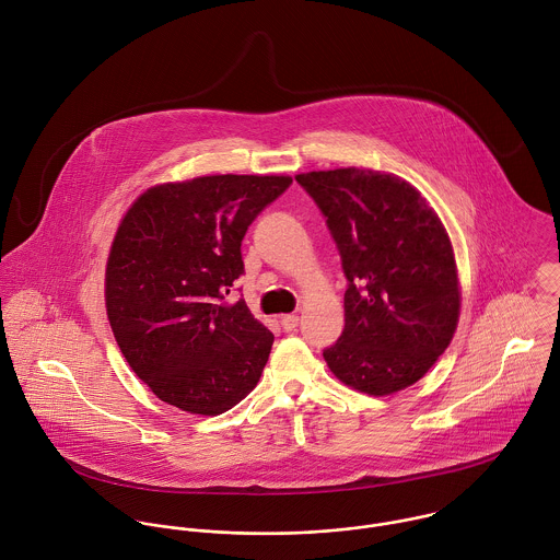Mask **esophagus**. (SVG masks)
Returning a JSON list of instances; mask_svg holds the SVG:
<instances>
[{"instance_id": "obj_1", "label": "esophagus", "mask_w": 560, "mask_h": 560, "mask_svg": "<svg viewBox=\"0 0 560 560\" xmlns=\"http://www.w3.org/2000/svg\"><path fill=\"white\" fill-rule=\"evenodd\" d=\"M281 327H283L285 331H296V327H299V316H296V314L283 316V318H281Z\"/></svg>"}]
</instances>
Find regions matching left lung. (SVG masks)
<instances>
[{"mask_svg": "<svg viewBox=\"0 0 560 560\" xmlns=\"http://www.w3.org/2000/svg\"><path fill=\"white\" fill-rule=\"evenodd\" d=\"M348 279L343 331L325 348L341 383L387 396L420 381L456 331L460 292L446 226L402 177L370 168L296 175Z\"/></svg>", "mask_w": 560, "mask_h": 560, "instance_id": "8db88e82", "label": "left lung"}]
</instances>
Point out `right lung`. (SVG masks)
I'll return each mask as SVG.
<instances>
[{
  "label": "right lung",
  "mask_w": 560,
  "mask_h": 560,
  "mask_svg": "<svg viewBox=\"0 0 560 560\" xmlns=\"http://www.w3.org/2000/svg\"><path fill=\"white\" fill-rule=\"evenodd\" d=\"M292 184L210 175L142 192L114 235L106 307L129 368L164 402L219 416L257 385L275 336L240 299L242 237Z\"/></svg>",
  "instance_id": "right-lung-1"
}]
</instances>
